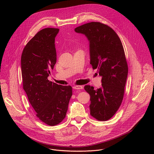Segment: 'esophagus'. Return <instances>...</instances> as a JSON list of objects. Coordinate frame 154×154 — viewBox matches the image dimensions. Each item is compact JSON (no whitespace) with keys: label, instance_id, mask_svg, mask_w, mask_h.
<instances>
[{"label":"esophagus","instance_id":"1","mask_svg":"<svg viewBox=\"0 0 154 154\" xmlns=\"http://www.w3.org/2000/svg\"><path fill=\"white\" fill-rule=\"evenodd\" d=\"M73 88L74 90H81V89H83V86H79V85H76V86H73Z\"/></svg>","mask_w":154,"mask_h":154}]
</instances>
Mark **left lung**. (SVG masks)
<instances>
[{"instance_id": "obj_1", "label": "left lung", "mask_w": 154, "mask_h": 154, "mask_svg": "<svg viewBox=\"0 0 154 154\" xmlns=\"http://www.w3.org/2000/svg\"><path fill=\"white\" fill-rule=\"evenodd\" d=\"M75 31L90 41V64L102 76L100 88L84 87L90 95V115L98 121H107L118 111L124 94L128 65L122 44L113 29L100 22L85 24Z\"/></svg>"}]
</instances>
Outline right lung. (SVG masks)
Here are the masks:
<instances>
[{"label":"right lung","instance_id":"1","mask_svg":"<svg viewBox=\"0 0 154 154\" xmlns=\"http://www.w3.org/2000/svg\"><path fill=\"white\" fill-rule=\"evenodd\" d=\"M58 32L55 28L41 30L27 42L21 55L23 89L36 116L50 126L65 118L72 95L71 86L48 79L57 61L55 38Z\"/></svg>","mask_w":154,"mask_h":154}]
</instances>
